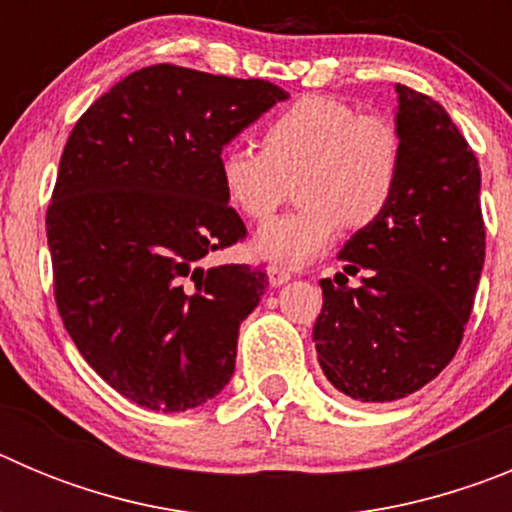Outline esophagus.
Listing matches in <instances>:
<instances>
[{"label":"esophagus","mask_w":512,"mask_h":512,"mask_svg":"<svg viewBox=\"0 0 512 512\" xmlns=\"http://www.w3.org/2000/svg\"><path fill=\"white\" fill-rule=\"evenodd\" d=\"M289 279H292V274H289L287 269H284V266H269V282H271V287H282V284H287Z\"/></svg>","instance_id":"obj_1"}]
</instances>
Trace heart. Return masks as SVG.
<instances>
[{
    "label": "heart",
    "mask_w": 512,
    "mask_h": 512,
    "mask_svg": "<svg viewBox=\"0 0 512 512\" xmlns=\"http://www.w3.org/2000/svg\"><path fill=\"white\" fill-rule=\"evenodd\" d=\"M405 164L402 133L390 117L361 115L354 104L310 94L271 117L261 151L230 146L217 176L230 205L264 223L295 182L300 210L264 225L253 238L261 259L302 266L325 251L341 230L382 220L395 200Z\"/></svg>",
    "instance_id": "heart-1"
}]
</instances>
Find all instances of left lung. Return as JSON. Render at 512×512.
<instances>
[{
	"instance_id": "1",
	"label": "left lung",
	"mask_w": 512,
	"mask_h": 512,
	"mask_svg": "<svg viewBox=\"0 0 512 512\" xmlns=\"http://www.w3.org/2000/svg\"><path fill=\"white\" fill-rule=\"evenodd\" d=\"M397 94L400 187L382 220L346 241L343 271L320 279L312 328L328 382L361 402L408 397L446 369L485 266L474 151L436 99L405 84Z\"/></svg>"
}]
</instances>
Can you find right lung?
Wrapping results in <instances>:
<instances>
[{
  "label": "right lung",
  "instance_id": "right-lung-1",
  "mask_svg": "<svg viewBox=\"0 0 512 512\" xmlns=\"http://www.w3.org/2000/svg\"><path fill=\"white\" fill-rule=\"evenodd\" d=\"M287 97L264 79L156 63L117 81L66 140L45 212L58 315L140 408H197L233 377L238 328L269 279L207 264L248 235L217 164Z\"/></svg>",
  "mask_w": 512,
  "mask_h": 512
}]
</instances>
